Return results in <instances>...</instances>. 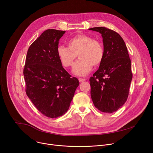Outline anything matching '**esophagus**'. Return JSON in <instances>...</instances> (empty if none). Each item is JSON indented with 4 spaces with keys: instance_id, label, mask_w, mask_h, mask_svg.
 Instances as JSON below:
<instances>
[{
    "instance_id": "1",
    "label": "esophagus",
    "mask_w": 153,
    "mask_h": 153,
    "mask_svg": "<svg viewBox=\"0 0 153 153\" xmlns=\"http://www.w3.org/2000/svg\"><path fill=\"white\" fill-rule=\"evenodd\" d=\"M85 80H86V79H84V78H79V81L80 82H82L85 81Z\"/></svg>"
}]
</instances>
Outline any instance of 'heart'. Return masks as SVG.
<instances>
[{"label":"heart","mask_w":153,"mask_h":153,"mask_svg":"<svg viewBox=\"0 0 153 153\" xmlns=\"http://www.w3.org/2000/svg\"><path fill=\"white\" fill-rule=\"evenodd\" d=\"M72 72L79 76L87 75L91 71L92 66H98L103 59L104 50L100 42L89 35H78L68 41V46H59L57 56L64 68L72 66L77 57Z\"/></svg>","instance_id":"heart-1"}]
</instances>
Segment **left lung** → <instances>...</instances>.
Returning a JSON list of instances; mask_svg holds the SVG:
<instances>
[{"instance_id": "obj_1", "label": "left lung", "mask_w": 153, "mask_h": 153, "mask_svg": "<svg viewBox=\"0 0 153 153\" xmlns=\"http://www.w3.org/2000/svg\"><path fill=\"white\" fill-rule=\"evenodd\" d=\"M103 38L104 56L99 69L89 79L94 106L105 113H113L127 100L133 74L131 60L123 38L105 27L89 28Z\"/></svg>"}]
</instances>
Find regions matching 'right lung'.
I'll use <instances>...</instances> for the list:
<instances>
[{
    "label": "right lung",
    "instance_id": "1",
    "mask_svg": "<svg viewBox=\"0 0 153 153\" xmlns=\"http://www.w3.org/2000/svg\"><path fill=\"white\" fill-rule=\"evenodd\" d=\"M65 31L48 29L28 48L23 76L26 94L45 116L54 118L69 108L79 85L64 69L57 56L59 39Z\"/></svg>",
    "mask_w": 153,
    "mask_h": 153
}]
</instances>
